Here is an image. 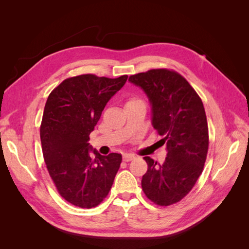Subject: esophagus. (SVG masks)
Wrapping results in <instances>:
<instances>
[{
	"label": "esophagus",
	"mask_w": 249,
	"mask_h": 249,
	"mask_svg": "<svg viewBox=\"0 0 249 249\" xmlns=\"http://www.w3.org/2000/svg\"><path fill=\"white\" fill-rule=\"evenodd\" d=\"M135 158H136V157H135V155H133V154H124V157H123V159H124V161H125V162H129V161L134 160Z\"/></svg>",
	"instance_id": "34e87169"
}]
</instances>
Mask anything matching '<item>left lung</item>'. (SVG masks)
Returning a JSON list of instances; mask_svg holds the SVG:
<instances>
[{
  "instance_id": "8db88e82",
  "label": "left lung",
  "mask_w": 249,
  "mask_h": 249,
  "mask_svg": "<svg viewBox=\"0 0 249 249\" xmlns=\"http://www.w3.org/2000/svg\"><path fill=\"white\" fill-rule=\"evenodd\" d=\"M152 105V124L163 138L167 157L163 164L144 157L147 171L141 186L158 206H170L191 191L201 175L209 148V130L202 102L188 81L173 71L160 69L133 74Z\"/></svg>"
}]
</instances>
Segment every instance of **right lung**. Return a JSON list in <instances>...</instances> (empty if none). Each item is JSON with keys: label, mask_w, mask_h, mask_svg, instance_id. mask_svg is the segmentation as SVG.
<instances>
[{"label": "right lung", "mask_w": 249, "mask_h": 249, "mask_svg": "<svg viewBox=\"0 0 249 249\" xmlns=\"http://www.w3.org/2000/svg\"><path fill=\"white\" fill-rule=\"evenodd\" d=\"M126 79V74L116 79L81 74L64 80L48 97L40 125L44 162L59 194L73 206L100 205L114 182L122 155L102 156L88 141L105 106Z\"/></svg>", "instance_id": "1"}]
</instances>
